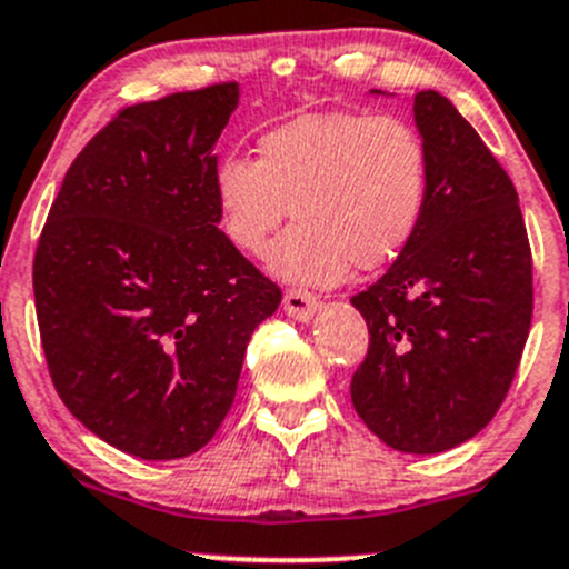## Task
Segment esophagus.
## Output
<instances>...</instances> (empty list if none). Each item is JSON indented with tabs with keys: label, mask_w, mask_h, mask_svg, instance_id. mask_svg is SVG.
Segmentation results:
<instances>
[{
	"label": "esophagus",
	"mask_w": 569,
	"mask_h": 569,
	"mask_svg": "<svg viewBox=\"0 0 569 569\" xmlns=\"http://www.w3.org/2000/svg\"><path fill=\"white\" fill-rule=\"evenodd\" d=\"M283 308H286V313H289L291 319H297V322H308V319L317 313L319 302H317V297L311 295V291L289 289L283 295Z\"/></svg>",
	"instance_id": "34e87169"
}]
</instances>
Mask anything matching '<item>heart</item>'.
I'll return each mask as SVG.
<instances>
[{
  "instance_id": "obj_1",
  "label": "heart",
  "mask_w": 569,
  "mask_h": 569,
  "mask_svg": "<svg viewBox=\"0 0 569 569\" xmlns=\"http://www.w3.org/2000/svg\"><path fill=\"white\" fill-rule=\"evenodd\" d=\"M219 228L244 256H267L269 272L306 286H333L356 263L389 267L417 239L431 200V156L411 121L389 113H306L258 138L256 158L224 152L211 174Z\"/></svg>"
}]
</instances>
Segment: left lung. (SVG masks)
<instances>
[{"label": "left lung", "mask_w": 569, "mask_h": 569, "mask_svg": "<svg viewBox=\"0 0 569 569\" xmlns=\"http://www.w3.org/2000/svg\"><path fill=\"white\" fill-rule=\"evenodd\" d=\"M413 121L431 200L408 250L350 300L369 328L350 397L380 442L422 456L498 413L531 328L533 280L515 183L481 136L437 91L413 97Z\"/></svg>", "instance_id": "8db88e82"}]
</instances>
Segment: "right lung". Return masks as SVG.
I'll list each match as a JSON object with an SVG mask.
<instances>
[{
	"label": "right lung",
	"instance_id": "add662e5",
	"mask_svg": "<svg viewBox=\"0 0 569 569\" xmlns=\"http://www.w3.org/2000/svg\"><path fill=\"white\" fill-rule=\"evenodd\" d=\"M239 86L130 104L82 147L32 261L60 400L121 453L172 461L230 411L247 345L280 306L219 230L213 144Z\"/></svg>",
	"mask_w": 569,
	"mask_h": 569
}]
</instances>
